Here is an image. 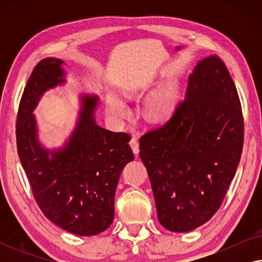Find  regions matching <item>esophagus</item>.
<instances>
[{
    "label": "esophagus",
    "instance_id": "34e87169",
    "mask_svg": "<svg viewBox=\"0 0 262 262\" xmlns=\"http://www.w3.org/2000/svg\"><path fill=\"white\" fill-rule=\"evenodd\" d=\"M130 145H131L132 151H134L135 155L137 156L138 152H139V143H138V141H137V138L132 137L131 141H130Z\"/></svg>",
    "mask_w": 262,
    "mask_h": 262
}]
</instances>
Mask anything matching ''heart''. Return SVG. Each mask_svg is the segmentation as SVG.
I'll use <instances>...</instances> for the list:
<instances>
[{"label":"heart","instance_id":"obj_1","mask_svg":"<svg viewBox=\"0 0 262 262\" xmlns=\"http://www.w3.org/2000/svg\"><path fill=\"white\" fill-rule=\"evenodd\" d=\"M178 105V93L173 87H164L154 93L144 105V116L149 121L167 120ZM106 112L114 120H123L130 116L126 103L116 95L106 96Z\"/></svg>","mask_w":262,"mask_h":262}]
</instances>
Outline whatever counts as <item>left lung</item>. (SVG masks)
<instances>
[{"instance_id":"8db88e82","label":"left lung","mask_w":262,"mask_h":262,"mask_svg":"<svg viewBox=\"0 0 262 262\" xmlns=\"http://www.w3.org/2000/svg\"><path fill=\"white\" fill-rule=\"evenodd\" d=\"M185 100L156 130L139 139L159 222L187 232L220 209L239 163L241 103L220 57H204L189 75Z\"/></svg>"}]
</instances>
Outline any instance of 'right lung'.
<instances>
[{"instance_id": "obj_1", "label": "right lung", "mask_w": 262, "mask_h": 262, "mask_svg": "<svg viewBox=\"0 0 262 262\" xmlns=\"http://www.w3.org/2000/svg\"><path fill=\"white\" fill-rule=\"evenodd\" d=\"M64 64L48 57L32 71L17 113V152L46 218L71 234L93 236L112 224L121 170L135 157L130 136L96 124L95 94L78 95L75 126L62 145L48 148L40 141L33 112L46 92L67 83Z\"/></svg>"}]
</instances>
